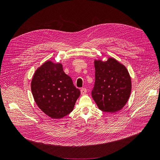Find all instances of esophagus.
I'll list each match as a JSON object with an SVG mask.
<instances>
[{"mask_svg":"<svg viewBox=\"0 0 160 160\" xmlns=\"http://www.w3.org/2000/svg\"><path fill=\"white\" fill-rule=\"evenodd\" d=\"M87 93V89L85 88L81 89V95H85Z\"/></svg>","mask_w":160,"mask_h":160,"instance_id":"obj_1","label":"esophagus"}]
</instances>
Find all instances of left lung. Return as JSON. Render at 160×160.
Returning <instances> with one entry per match:
<instances>
[{
	"mask_svg": "<svg viewBox=\"0 0 160 160\" xmlns=\"http://www.w3.org/2000/svg\"><path fill=\"white\" fill-rule=\"evenodd\" d=\"M95 82L92 98L100 110L114 113L127 103L132 91V79L126 67L113 57L95 59Z\"/></svg>",
	"mask_w": 160,
	"mask_h": 160,
	"instance_id": "8db88e82",
	"label": "left lung"
}]
</instances>
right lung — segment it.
I'll list each match as a JSON object with an SVG mask.
<instances>
[{
  "mask_svg": "<svg viewBox=\"0 0 160 160\" xmlns=\"http://www.w3.org/2000/svg\"><path fill=\"white\" fill-rule=\"evenodd\" d=\"M36 104L47 115L61 119L73 110L81 92L60 62L47 61L36 70L31 81Z\"/></svg>",
  "mask_w": 160,
  "mask_h": 160,
  "instance_id": "add662e5",
  "label": "right lung"
}]
</instances>
